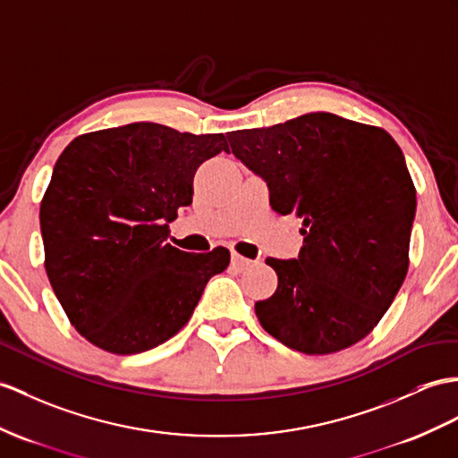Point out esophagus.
<instances>
[{
	"label": "esophagus",
	"instance_id": "1",
	"mask_svg": "<svg viewBox=\"0 0 458 458\" xmlns=\"http://www.w3.org/2000/svg\"><path fill=\"white\" fill-rule=\"evenodd\" d=\"M231 264L235 266L237 270H241V272H242V270H247V267H250V266H252V260L244 259L242 254H239V252L233 250V252H231Z\"/></svg>",
	"mask_w": 458,
	"mask_h": 458
}]
</instances>
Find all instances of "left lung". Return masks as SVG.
Here are the masks:
<instances>
[{
    "mask_svg": "<svg viewBox=\"0 0 458 458\" xmlns=\"http://www.w3.org/2000/svg\"><path fill=\"white\" fill-rule=\"evenodd\" d=\"M227 140L267 182L272 209L303 219L299 259L266 260L277 289L254 305L262 328L307 355L358 344L408 274L416 188L396 141L330 113L229 131Z\"/></svg>",
    "mask_w": 458,
    "mask_h": 458,
    "instance_id": "obj_1",
    "label": "left lung"
}]
</instances>
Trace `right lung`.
Segmentation results:
<instances>
[{"mask_svg":"<svg viewBox=\"0 0 458 458\" xmlns=\"http://www.w3.org/2000/svg\"><path fill=\"white\" fill-rule=\"evenodd\" d=\"M229 153L223 133L153 122L77 136L55 161L40 202L44 267L72 327L97 348L131 355L173 338L229 250L166 242L192 204L198 166Z\"/></svg>","mask_w":458,"mask_h":458,"instance_id":"1","label":"right lung"}]
</instances>
